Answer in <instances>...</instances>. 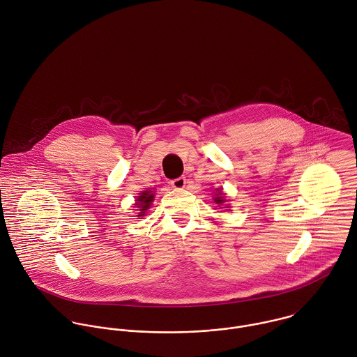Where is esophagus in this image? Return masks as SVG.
Segmentation results:
<instances>
[{"label":"esophagus","mask_w":357,"mask_h":357,"mask_svg":"<svg viewBox=\"0 0 357 357\" xmlns=\"http://www.w3.org/2000/svg\"><path fill=\"white\" fill-rule=\"evenodd\" d=\"M170 184H172V187H173V188H176V190H181V188H184V187H185L187 180H185V177H178V178L172 180V181H170Z\"/></svg>","instance_id":"1"}]
</instances>
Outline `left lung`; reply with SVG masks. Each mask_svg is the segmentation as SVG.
I'll use <instances>...</instances> for the list:
<instances>
[{
  "mask_svg": "<svg viewBox=\"0 0 357 357\" xmlns=\"http://www.w3.org/2000/svg\"><path fill=\"white\" fill-rule=\"evenodd\" d=\"M218 195H220V192H218ZM218 195H215V198H214V202L215 204H221L224 202V199L221 198V197H218Z\"/></svg>",
  "mask_w": 357,
  "mask_h": 357,
  "instance_id": "8db88e82",
  "label": "left lung"
}]
</instances>
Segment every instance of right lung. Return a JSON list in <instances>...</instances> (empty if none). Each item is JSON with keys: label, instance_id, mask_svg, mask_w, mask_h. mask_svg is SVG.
I'll use <instances>...</instances> for the list:
<instances>
[{"label": "right lung", "instance_id": "right-lung-1", "mask_svg": "<svg viewBox=\"0 0 357 357\" xmlns=\"http://www.w3.org/2000/svg\"><path fill=\"white\" fill-rule=\"evenodd\" d=\"M153 195L151 194V191H144L139 198H137V204L136 206L139 207V215L137 217H142L144 215L146 210L150 207V204L153 202Z\"/></svg>", "mask_w": 357, "mask_h": 357}]
</instances>
